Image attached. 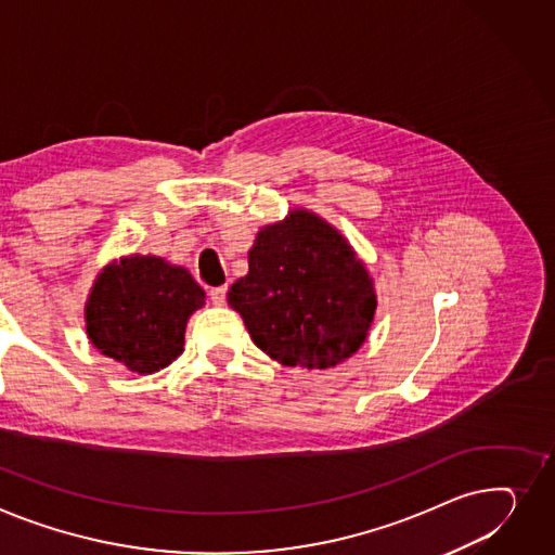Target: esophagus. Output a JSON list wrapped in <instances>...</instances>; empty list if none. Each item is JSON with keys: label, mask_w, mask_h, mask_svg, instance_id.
Wrapping results in <instances>:
<instances>
[{"label": "esophagus", "mask_w": 555, "mask_h": 555, "mask_svg": "<svg viewBox=\"0 0 555 555\" xmlns=\"http://www.w3.org/2000/svg\"><path fill=\"white\" fill-rule=\"evenodd\" d=\"M225 294H228V287L220 285V287H211L209 289V299L214 306H223L225 304Z\"/></svg>", "instance_id": "34e87169"}]
</instances>
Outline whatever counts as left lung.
<instances>
[{
  "label": "left lung",
  "instance_id": "left-lung-1",
  "mask_svg": "<svg viewBox=\"0 0 555 555\" xmlns=\"http://www.w3.org/2000/svg\"><path fill=\"white\" fill-rule=\"evenodd\" d=\"M247 261L249 272L230 287L228 304L266 354L323 371L361 348L377 310L375 285L352 245L323 218L289 211L256 234Z\"/></svg>",
  "mask_w": 555,
  "mask_h": 555
}]
</instances>
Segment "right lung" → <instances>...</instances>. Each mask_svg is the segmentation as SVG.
<instances>
[{
    "instance_id": "right-lung-1",
    "label": "right lung",
    "mask_w": 555,
    "mask_h": 555,
    "mask_svg": "<svg viewBox=\"0 0 555 555\" xmlns=\"http://www.w3.org/2000/svg\"><path fill=\"white\" fill-rule=\"evenodd\" d=\"M203 306L205 289L184 268L160 256H122L91 287L87 335L104 357L152 375L182 352L188 319Z\"/></svg>"
}]
</instances>
